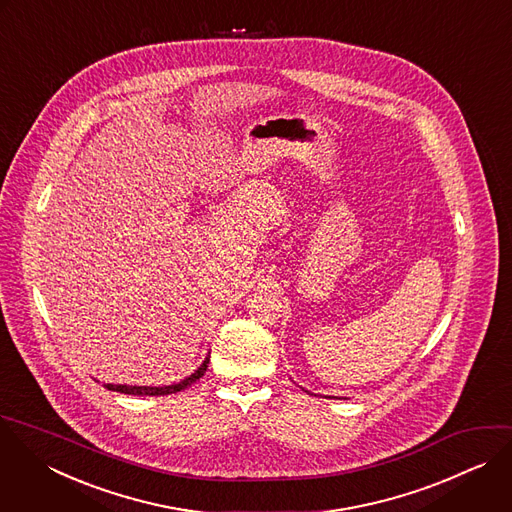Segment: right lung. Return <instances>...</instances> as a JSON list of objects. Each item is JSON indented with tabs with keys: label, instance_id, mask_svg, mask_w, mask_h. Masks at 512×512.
Segmentation results:
<instances>
[{
	"label": "right lung",
	"instance_id": "obj_1",
	"mask_svg": "<svg viewBox=\"0 0 512 512\" xmlns=\"http://www.w3.org/2000/svg\"><path fill=\"white\" fill-rule=\"evenodd\" d=\"M208 362H210V356L202 362V366L190 374L188 378H184L182 382L178 384H170V386H126V384H104L108 390H114V392H122V394H136V396H164V394H174V392H180L188 386H192L196 380H200L208 368Z\"/></svg>",
	"mask_w": 512,
	"mask_h": 512
}]
</instances>
